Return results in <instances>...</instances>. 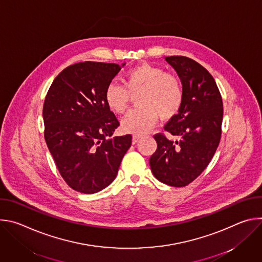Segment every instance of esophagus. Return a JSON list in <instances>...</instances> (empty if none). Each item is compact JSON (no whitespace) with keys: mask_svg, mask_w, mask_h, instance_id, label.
I'll return each instance as SVG.
<instances>
[{"mask_svg":"<svg viewBox=\"0 0 262 262\" xmlns=\"http://www.w3.org/2000/svg\"><path fill=\"white\" fill-rule=\"evenodd\" d=\"M139 140H140V137H139V136H134V137H133V140H132V143H133V145L137 144V143L139 142Z\"/></svg>","mask_w":262,"mask_h":262,"instance_id":"1","label":"esophagus"}]
</instances>
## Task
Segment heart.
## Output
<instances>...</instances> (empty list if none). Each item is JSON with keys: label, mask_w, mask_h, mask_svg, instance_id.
<instances>
[{"label": "heart", "mask_w": 262, "mask_h": 262, "mask_svg": "<svg viewBox=\"0 0 262 262\" xmlns=\"http://www.w3.org/2000/svg\"><path fill=\"white\" fill-rule=\"evenodd\" d=\"M123 83L125 88L110 83L104 91V101L113 113L122 115L128 107L129 96L140 94L137 99L140 108L121 121V127L127 134L143 136L150 132L159 117L169 120L180 110L183 99L180 81L158 66L140 64L125 73Z\"/></svg>", "instance_id": "1"}]
</instances>
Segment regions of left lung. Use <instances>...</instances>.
<instances>
[{
	"instance_id": "8db88e82",
	"label": "left lung",
	"mask_w": 262,
	"mask_h": 262,
	"mask_svg": "<svg viewBox=\"0 0 262 262\" xmlns=\"http://www.w3.org/2000/svg\"><path fill=\"white\" fill-rule=\"evenodd\" d=\"M181 82L183 99L165 130L173 142L158 134L157 151L149 160L157 179L171 186H185L210 163L220 143L223 101L211 74L196 61L183 56L166 57Z\"/></svg>"
}]
</instances>
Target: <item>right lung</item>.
<instances>
[{"label":"right lung","mask_w":262,"mask_h":262,"mask_svg":"<svg viewBox=\"0 0 262 262\" xmlns=\"http://www.w3.org/2000/svg\"><path fill=\"white\" fill-rule=\"evenodd\" d=\"M125 65L81 62L62 70L43 104L45 139L56 166L74 191L94 194L117 176L132 136L112 138L119 121L104 91Z\"/></svg>","instance_id":"add662e5"}]
</instances>
